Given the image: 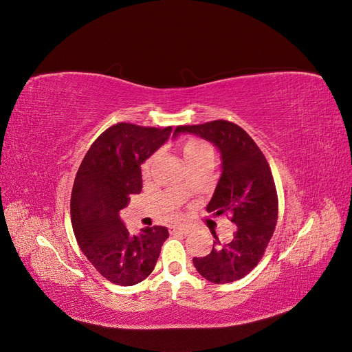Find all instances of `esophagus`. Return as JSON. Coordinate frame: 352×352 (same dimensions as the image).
<instances>
[{
    "mask_svg": "<svg viewBox=\"0 0 352 352\" xmlns=\"http://www.w3.org/2000/svg\"><path fill=\"white\" fill-rule=\"evenodd\" d=\"M170 232L180 233V235H186V233H189V228H186V226H173V228H170Z\"/></svg>",
    "mask_w": 352,
    "mask_h": 352,
    "instance_id": "34e87169",
    "label": "esophagus"
}]
</instances>
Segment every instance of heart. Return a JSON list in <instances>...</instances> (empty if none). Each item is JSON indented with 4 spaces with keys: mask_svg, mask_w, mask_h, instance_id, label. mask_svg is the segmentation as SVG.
<instances>
[{
    "mask_svg": "<svg viewBox=\"0 0 352 352\" xmlns=\"http://www.w3.org/2000/svg\"><path fill=\"white\" fill-rule=\"evenodd\" d=\"M204 153H210V148L206 142L197 140V138H188V140L184 142V155L186 162H190V160H194ZM146 170H148V163L144 164V172H146Z\"/></svg>",
    "mask_w": 352,
    "mask_h": 352,
    "instance_id": "heart-1",
    "label": "heart"
}]
</instances>
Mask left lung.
<instances>
[{"label":"left lung","instance_id":"left-lung-1","mask_svg":"<svg viewBox=\"0 0 352 352\" xmlns=\"http://www.w3.org/2000/svg\"><path fill=\"white\" fill-rule=\"evenodd\" d=\"M194 133L214 144L221 155V176L207 206L208 212L230 214L236 232L229 243L216 238L206 257L194 258L198 273L212 283L247 276L264 255L278 223V194L270 166L252 138L238 124L214 120L177 126L173 136Z\"/></svg>","mask_w":352,"mask_h":352}]
</instances>
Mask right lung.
Instances as JSON below:
<instances>
[{
    "label": "right lung",
    "instance_id": "obj_1",
    "mask_svg": "<svg viewBox=\"0 0 352 352\" xmlns=\"http://www.w3.org/2000/svg\"><path fill=\"white\" fill-rule=\"evenodd\" d=\"M170 133L172 126L113 124L91 145L74 177L70 199L74 236L85 257L116 285L132 286L148 278L168 238L164 226L129 235L120 210L129 204L132 194L141 192V164Z\"/></svg>",
    "mask_w": 352,
    "mask_h": 352
}]
</instances>
